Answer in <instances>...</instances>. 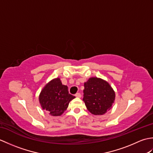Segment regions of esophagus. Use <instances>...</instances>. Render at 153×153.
Here are the masks:
<instances>
[{"instance_id":"obj_1","label":"esophagus","mask_w":153,"mask_h":153,"mask_svg":"<svg viewBox=\"0 0 153 153\" xmlns=\"http://www.w3.org/2000/svg\"><path fill=\"white\" fill-rule=\"evenodd\" d=\"M75 96H76V97H78V98H80L81 97H82V95L79 93H77L76 95H75Z\"/></svg>"}]
</instances>
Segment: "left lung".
Here are the masks:
<instances>
[{
	"label": "left lung",
	"instance_id": "1",
	"mask_svg": "<svg viewBox=\"0 0 153 153\" xmlns=\"http://www.w3.org/2000/svg\"><path fill=\"white\" fill-rule=\"evenodd\" d=\"M114 100V91L105 80L93 77L84 83L83 100L93 114H105L111 108Z\"/></svg>",
	"mask_w": 153,
	"mask_h": 153
}]
</instances>
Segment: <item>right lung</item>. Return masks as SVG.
I'll use <instances>...</instances> for the list:
<instances>
[{
  "instance_id": "obj_1",
  "label": "right lung",
  "mask_w": 153,
  "mask_h": 153,
  "mask_svg": "<svg viewBox=\"0 0 153 153\" xmlns=\"http://www.w3.org/2000/svg\"><path fill=\"white\" fill-rule=\"evenodd\" d=\"M74 98V96L69 94L68 86L62 85L60 79L57 77L43 87L39 100L42 108L46 110L51 116H58L62 114Z\"/></svg>"
}]
</instances>
